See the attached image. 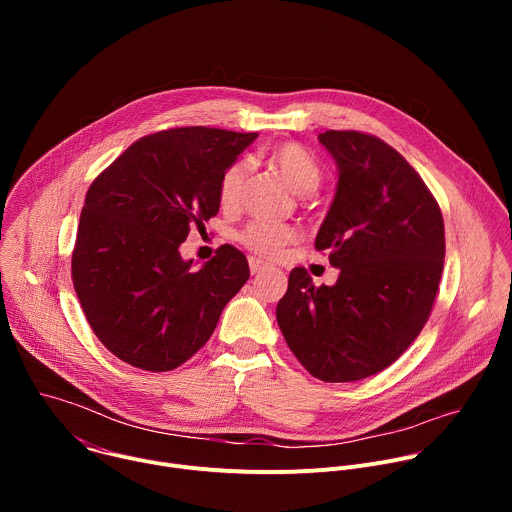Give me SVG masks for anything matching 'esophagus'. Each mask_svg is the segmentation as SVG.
Masks as SVG:
<instances>
[{"mask_svg":"<svg viewBox=\"0 0 512 512\" xmlns=\"http://www.w3.org/2000/svg\"><path fill=\"white\" fill-rule=\"evenodd\" d=\"M265 267H267V265H265L263 261H259V259H255V257H251V259H249V269H251V273H253V275H257V273L265 271Z\"/></svg>","mask_w":512,"mask_h":512,"instance_id":"obj_1","label":"esophagus"}]
</instances>
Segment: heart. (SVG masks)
Here are the masks:
<instances>
[{
    "instance_id": "b5f03b06",
    "label": "heart",
    "mask_w": 512,
    "mask_h": 512,
    "mask_svg": "<svg viewBox=\"0 0 512 512\" xmlns=\"http://www.w3.org/2000/svg\"><path fill=\"white\" fill-rule=\"evenodd\" d=\"M267 160L296 194H310L322 182L320 164L306 148H302L300 143L277 145V148L269 152ZM245 178H247V168L243 162H233L225 168V172L221 174V180H218V202H221L223 208L233 210L239 206ZM296 239H298L296 229H291L287 225H271L263 221L249 223L239 235V241L247 249L267 259L277 257L285 245L294 243Z\"/></svg>"
}]
</instances>
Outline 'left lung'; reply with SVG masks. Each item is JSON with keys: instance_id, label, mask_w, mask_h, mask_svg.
<instances>
[{"instance_id": "1", "label": "left lung", "mask_w": 512, "mask_h": 512, "mask_svg": "<svg viewBox=\"0 0 512 512\" xmlns=\"http://www.w3.org/2000/svg\"><path fill=\"white\" fill-rule=\"evenodd\" d=\"M318 139L338 184L314 247L340 275L316 287L304 267L291 269L275 316L310 375L350 383L385 371L425 326L444 271V218L383 139L334 129Z\"/></svg>"}]
</instances>
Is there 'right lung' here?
<instances>
[{"instance_id": "add662e5", "label": "right lung", "mask_w": 512, "mask_h": 512, "mask_svg": "<svg viewBox=\"0 0 512 512\" xmlns=\"http://www.w3.org/2000/svg\"><path fill=\"white\" fill-rule=\"evenodd\" d=\"M255 137L214 127L158 131L131 143L91 184L72 283L97 338L131 367H180L249 279L247 257L231 245L198 271L180 245L218 212V180Z\"/></svg>"}]
</instances>
